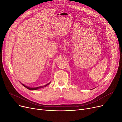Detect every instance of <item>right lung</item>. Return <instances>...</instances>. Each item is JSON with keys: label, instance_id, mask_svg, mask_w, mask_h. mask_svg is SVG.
Segmentation results:
<instances>
[{"label": "right lung", "instance_id": "obj_1", "mask_svg": "<svg viewBox=\"0 0 122 122\" xmlns=\"http://www.w3.org/2000/svg\"><path fill=\"white\" fill-rule=\"evenodd\" d=\"M50 83V82H49V83H48V84H47V85H45V86H38V87H29V86H25V85H24V84H22V83H21V84L24 86H25V88H27V89H29V90H31V91H35V90H37V89H40V88H42V87H45V86H48L49 84Z\"/></svg>", "mask_w": 122, "mask_h": 122}]
</instances>
